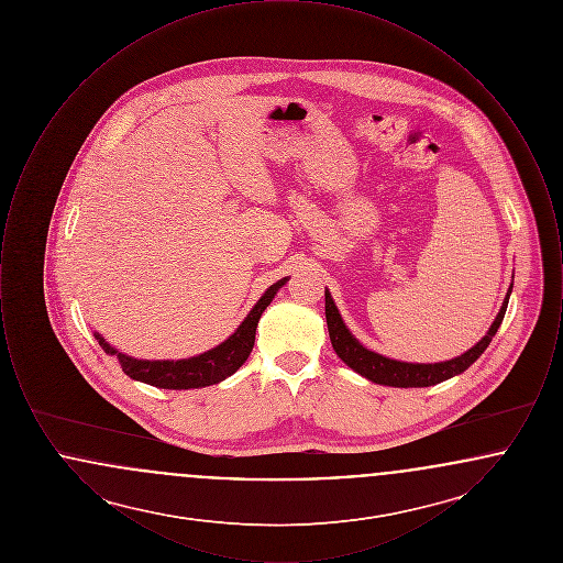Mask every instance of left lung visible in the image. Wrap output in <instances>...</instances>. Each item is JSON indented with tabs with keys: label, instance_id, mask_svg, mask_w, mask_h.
Here are the masks:
<instances>
[{
	"label": "left lung",
	"instance_id": "8db88e82",
	"mask_svg": "<svg viewBox=\"0 0 563 563\" xmlns=\"http://www.w3.org/2000/svg\"><path fill=\"white\" fill-rule=\"evenodd\" d=\"M509 295H507L496 321L492 322V327H489V331H487V335L483 338L482 342H477L473 349L464 352L462 356H455V358L445 361V363H434V365L393 361V358H386L377 352L361 346L346 329V324L342 321L329 291H324V317H327V327H329V338H331L333 350L338 352V356L349 365L350 369H354L356 374L365 375L367 379H372L375 384L397 386V388H422V386H434L443 379H450L454 375L462 374L464 369H468L482 356L483 350L489 346L492 338L496 335L500 322L505 319V312H507V306H509Z\"/></svg>",
	"mask_w": 563,
	"mask_h": 563
}]
</instances>
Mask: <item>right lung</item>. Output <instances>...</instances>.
<instances>
[{
    "mask_svg": "<svg viewBox=\"0 0 563 563\" xmlns=\"http://www.w3.org/2000/svg\"><path fill=\"white\" fill-rule=\"evenodd\" d=\"M285 283H287V278L278 280L276 285L269 287L266 294L262 295V299L255 303V308L249 312V317L234 331V335H230L217 349L209 350L205 354H198V356H191V358H184V361H139V358H131V356L111 349L99 333L95 338L99 340V346L106 350L108 354L118 356V361L122 365V372L129 377H133V379L152 384L156 388H170V390H188V388L211 386V384H217V382L236 374L242 363L249 358L253 344H255V329H257L260 317L264 314L269 301L274 299V295Z\"/></svg>",
    "mask_w": 563,
    "mask_h": 563,
    "instance_id": "add662e5",
    "label": "right lung"
}]
</instances>
